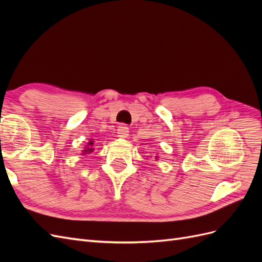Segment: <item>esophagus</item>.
I'll list each match as a JSON object with an SVG mask.
<instances>
[{"instance_id":"esophagus-1","label":"esophagus","mask_w":262,"mask_h":262,"mask_svg":"<svg viewBox=\"0 0 262 262\" xmlns=\"http://www.w3.org/2000/svg\"><path fill=\"white\" fill-rule=\"evenodd\" d=\"M117 133H118V137L121 138V139H126L129 136V128L124 124H121L118 126V130H117Z\"/></svg>"}]
</instances>
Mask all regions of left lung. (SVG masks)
I'll return each instance as SVG.
<instances>
[{
    "instance_id": "1",
    "label": "left lung",
    "mask_w": 262,
    "mask_h": 262,
    "mask_svg": "<svg viewBox=\"0 0 262 262\" xmlns=\"http://www.w3.org/2000/svg\"><path fill=\"white\" fill-rule=\"evenodd\" d=\"M155 158H156V160H157V158H158V155H156V156H155Z\"/></svg>"
}]
</instances>
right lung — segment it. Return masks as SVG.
I'll return each instance as SVG.
<instances>
[{
    "label": "right lung",
    "instance_id": "1",
    "mask_svg": "<svg viewBox=\"0 0 262 262\" xmlns=\"http://www.w3.org/2000/svg\"><path fill=\"white\" fill-rule=\"evenodd\" d=\"M94 150H95V146H94V141L91 139V140H90V142H89V143H87V144L85 145L84 149H82V154L85 156V155H87V154H91V153H93Z\"/></svg>",
    "mask_w": 262,
    "mask_h": 262
}]
</instances>
